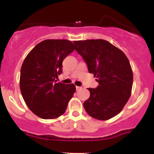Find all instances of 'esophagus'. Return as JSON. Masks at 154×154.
<instances>
[{
	"label": "esophagus",
	"instance_id": "obj_1",
	"mask_svg": "<svg viewBox=\"0 0 154 154\" xmlns=\"http://www.w3.org/2000/svg\"><path fill=\"white\" fill-rule=\"evenodd\" d=\"M82 87H79V86H76V90H77V91H80V90H82Z\"/></svg>",
	"mask_w": 154,
	"mask_h": 154
}]
</instances>
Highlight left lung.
I'll return each mask as SVG.
<instances>
[{
	"label": "left lung",
	"mask_w": 154,
	"mask_h": 154,
	"mask_svg": "<svg viewBox=\"0 0 154 154\" xmlns=\"http://www.w3.org/2000/svg\"><path fill=\"white\" fill-rule=\"evenodd\" d=\"M74 45L99 83L98 88H88L91 95L83 104L86 112L98 120L117 115L132 93L133 74L128 57L101 39L74 41Z\"/></svg>",
	"instance_id": "obj_1"
}]
</instances>
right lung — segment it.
Instances as JSON below:
<instances>
[{
  "instance_id": "obj_1",
  "label": "right lung",
  "mask_w": 154,
  "mask_h": 154,
  "mask_svg": "<svg viewBox=\"0 0 154 154\" xmlns=\"http://www.w3.org/2000/svg\"><path fill=\"white\" fill-rule=\"evenodd\" d=\"M75 51L67 40H45L28 54L21 68L20 90L29 109L44 119H56L66 111L75 93L74 84L56 83L63 59Z\"/></svg>"
}]
</instances>
